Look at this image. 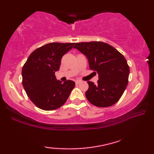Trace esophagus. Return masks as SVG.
<instances>
[{
  "mask_svg": "<svg viewBox=\"0 0 154 154\" xmlns=\"http://www.w3.org/2000/svg\"><path fill=\"white\" fill-rule=\"evenodd\" d=\"M75 84L78 85V84L81 83V81H79V80H77V81H75Z\"/></svg>",
  "mask_w": 154,
  "mask_h": 154,
  "instance_id": "esophagus-1",
  "label": "esophagus"
}]
</instances>
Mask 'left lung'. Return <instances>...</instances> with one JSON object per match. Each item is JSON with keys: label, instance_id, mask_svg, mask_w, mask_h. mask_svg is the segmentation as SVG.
Instances as JSON below:
<instances>
[{"label": "left lung", "instance_id": "left-lung-1", "mask_svg": "<svg viewBox=\"0 0 154 154\" xmlns=\"http://www.w3.org/2000/svg\"><path fill=\"white\" fill-rule=\"evenodd\" d=\"M88 60L90 69L99 74L97 84L88 81L86 98L94 106L108 107L117 103L128 85L129 66L119 51L101 42L75 44Z\"/></svg>", "mask_w": 154, "mask_h": 154}]
</instances>
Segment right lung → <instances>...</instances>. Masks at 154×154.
I'll use <instances>...</instances> for the list:
<instances>
[{
    "label": "right lung",
    "mask_w": 154,
    "mask_h": 154,
    "mask_svg": "<svg viewBox=\"0 0 154 154\" xmlns=\"http://www.w3.org/2000/svg\"><path fill=\"white\" fill-rule=\"evenodd\" d=\"M74 43L53 42L35 50L22 69L23 86L28 97L37 107L44 110L60 108L67 100L75 82L68 80L63 83L56 79L63 55Z\"/></svg>",
    "instance_id": "obj_1"
}]
</instances>
